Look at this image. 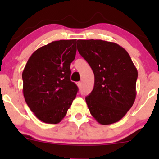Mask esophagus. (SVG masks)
<instances>
[{"instance_id": "34e87169", "label": "esophagus", "mask_w": 159, "mask_h": 159, "mask_svg": "<svg viewBox=\"0 0 159 159\" xmlns=\"http://www.w3.org/2000/svg\"><path fill=\"white\" fill-rule=\"evenodd\" d=\"M77 85H78V87L79 88V89H81V82H80V81H79V82H78V83H77Z\"/></svg>"}]
</instances>
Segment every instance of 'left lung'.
Wrapping results in <instances>:
<instances>
[{
  "label": "left lung",
  "mask_w": 159,
  "mask_h": 159,
  "mask_svg": "<svg viewBox=\"0 0 159 159\" xmlns=\"http://www.w3.org/2000/svg\"><path fill=\"white\" fill-rule=\"evenodd\" d=\"M78 51L94 75V86L85 98L90 113L101 125L120 121L136 97L138 70L119 44L102 40H78Z\"/></svg>",
  "instance_id": "left-lung-1"
}]
</instances>
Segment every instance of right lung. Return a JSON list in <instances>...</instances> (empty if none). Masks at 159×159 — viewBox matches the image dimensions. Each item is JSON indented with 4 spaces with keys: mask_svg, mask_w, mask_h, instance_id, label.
I'll return each instance as SVG.
<instances>
[{
    "mask_svg": "<svg viewBox=\"0 0 159 159\" xmlns=\"http://www.w3.org/2000/svg\"><path fill=\"white\" fill-rule=\"evenodd\" d=\"M77 40H60L37 49L22 73L27 105L41 121L57 124L76 97L78 89L70 81V63Z\"/></svg>",
    "mask_w": 159,
    "mask_h": 159,
    "instance_id": "obj_1",
    "label": "right lung"
}]
</instances>
